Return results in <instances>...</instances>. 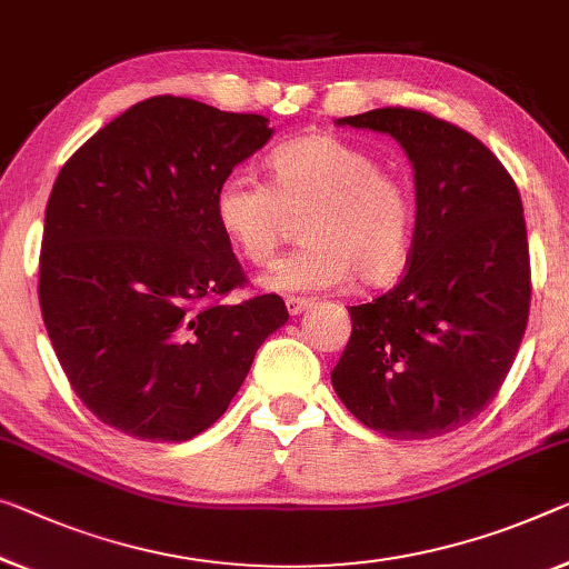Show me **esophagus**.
<instances>
[{"mask_svg":"<svg viewBox=\"0 0 569 569\" xmlns=\"http://www.w3.org/2000/svg\"><path fill=\"white\" fill-rule=\"evenodd\" d=\"M284 305L290 315H302L305 310L312 308V300H308V297H287Z\"/></svg>","mask_w":569,"mask_h":569,"instance_id":"1","label":"esophagus"}]
</instances>
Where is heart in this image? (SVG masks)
<instances>
[{
  "label": "heart",
  "instance_id": "b5f03b06",
  "mask_svg": "<svg viewBox=\"0 0 569 569\" xmlns=\"http://www.w3.org/2000/svg\"><path fill=\"white\" fill-rule=\"evenodd\" d=\"M216 223L251 264L272 261L302 216V239L261 279L274 292H318L351 282L381 284L409 254L412 190L371 152L340 137L308 134L277 147L269 182L233 172L216 188Z\"/></svg>",
  "mask_w": 569,
  "mask_h": 569
}]
</instances>
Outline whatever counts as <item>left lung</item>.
Instances as JSON below:
<instances>
[{"label":"left lung","instance_id":"left-lung-1","mask_svg":"<svg viewBox=\"0 0 569 569\" xmlns=\"http://www.w3.org/2000/svg\"><path fill=\"white\" fill-rule=\"evenodd\" d=\"M338 127L395 137L415 170L409 269L348 308L351 340L330 373L356 419L391 440L456 432L488 407L529 318V243L517 182L473 134L432 113L373 109Z\"/></svg>","mask_w":569,"mask_h":569}]
</instances>
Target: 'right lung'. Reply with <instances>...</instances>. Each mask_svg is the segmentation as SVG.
Returning a JSON list of instances; mask_svg holds the SVG:
<instances>
[{
	"instance_id": "1",
	"label": "right lung",
	"mask_w": 569,
	"mask_h": 569,
	"mask_svg": "<svg viewBox=\"0 0 569 569\" xmlns=\"http://www.w3.org/2000/svg\"><path fill=\"white\" fill-rule=\"evenodd\" d=\"M259 113L182 96L139 101L63 164L46 208L40 310L78 399L137 440L208 430L282 328L216 223V188L269 142Z\"/></svg>"
}]
</instances>
